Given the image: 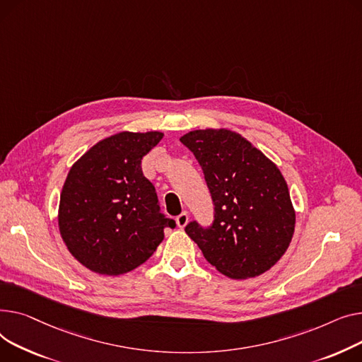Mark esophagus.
I'll use <instances>...</instances> for the list:
<instances>
[{
	"label": "esophagus",
	"mask_w": 362,
	"mask_h": 362,
	"mask_svg": "<svg viewBox=\"0 0 362 362\" xmlns=\"http://www.w3.org/2000/svg\"><path fill=\"white\" fill-rule=\"evenodd\" d=\"M175 222H177V225H178L180 228H184V226L188 223V214H187V211H182L181 215H178L177 219H175Z\"/></svg>",
	"instance_id": "34e87169"
}]
</instances>
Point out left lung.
Wrapping results in <instances>:
<instances>
[{"label":"left lung","mask_w":362,"mask_h":362,"mask_svg":"<svg viewBox=\"0 0 362 362\" xmlns=\"http://www.w3.org/2000/svg\"><path fill=\"white\" fill-rule=\"evenodd\" d=\"M180 140L199 160L215 203L211 226L191 222L187 235L230 279L267 272L288 250L295 229V209L279 168L228 129L194 130Z\"/></svg>","instance_id":"obj_1"}]
</instances>
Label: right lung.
Masks as SVG:
<instances>
[{"label": "right lung", "instance_id": "right-lung-1", "mask_svg": "<svg viewBox=\"0 0 362 362\" xmlns=\"http://www.w3.org/2000/svg\"><path fill=\"white\" fill-rule=\"evenodd\" d=\"M163 133L121 132L92 146L61 189L58 228L71 256L89 270L118 276L143 264L175 222L159 211L141 159Z\"/></svg>", "mask_w": 362, "mask_h": 362}]
</instances>
